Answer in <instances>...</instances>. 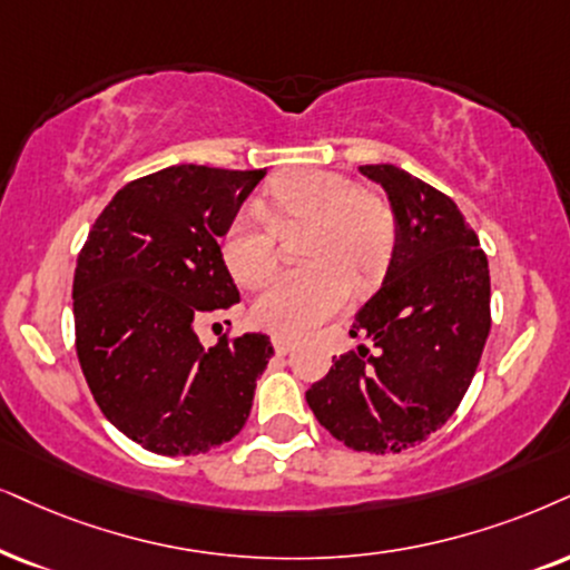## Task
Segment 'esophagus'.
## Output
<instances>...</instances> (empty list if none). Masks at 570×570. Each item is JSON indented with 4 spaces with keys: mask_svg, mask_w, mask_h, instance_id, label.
<instances>
[{
    "mask_svg": "<svg viewBox=\"0 0 570 570\" xmlns=\"http://www.w3.org/2000/svg\"><path fill=\"white\" fill-rule=\"evenodd\" d=\"M294 347H297V342H294L292 336H273V350H276V355H289Z\"/></svg>",
    "mask_w": 570,
    "mask_h": 570,
    "instance_id": "esophagus-1",
    "label": "esophagus"
}]
</instances>
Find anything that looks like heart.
<instances>
[{
    "mask_svg": "<svg viewBox=\"0 0 570 570\" xmlns=\"http://www.w3.org/2000/svg\"><path fill=\"white\" fill-rule=\"evenodd\" d=\"M261 218L239 213L220 234V257L236 284L257 289L278 265V236L307 226L302 261L268 284L255 305L261 326L305 334L386 276L397 249V215L384 197L334 170L302 168L265 186Z\"/></svg>",
    "mask_w": 570,
    "mask_h": 570,
    "instance_id": "heart-1",
    "label": "heart"
}]
</instances>
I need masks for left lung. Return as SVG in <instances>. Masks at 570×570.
<instances>
[{
	"mask_svg": "<svg viewBox=\"0 0 570 570\" xmlns=\"http://www.w3.org/2000/svg\"><path fill=\"white\" fill-rule=\"evenodd\" d=\"M397 215V249L384 286L365 302L350 336L368 347L338 355L307 389L331 436L357 452H405L450 421L484 352L489 263L479 236L446 194L397 165H360Z\"/></svg>",
	"mask_w": 570,
	"mask_h": 570,
	"instance_id": "8db88e82",
	"label": "left lung"
}]
</instances>
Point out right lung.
<instances>
[{
	"instance_id": "add662e5",
	"label": "right lung",
	"mask_w": 570,
	"mask_h": 570,
	"mask_svg": "<svg viewBox=\"0 0 570 570\" xmlns=\"http://www.w3.org/2000/svg\"><path fill=\"white\" fill-rule=\"evenodd\" d=\"M265 170L170 165L94 220L73 278L76 352L107 421L155 455H202L247 423L268 336L197 328L239 302L220 234ZM218 326V323H213Z\"/></svg>"
}]
</instances>
